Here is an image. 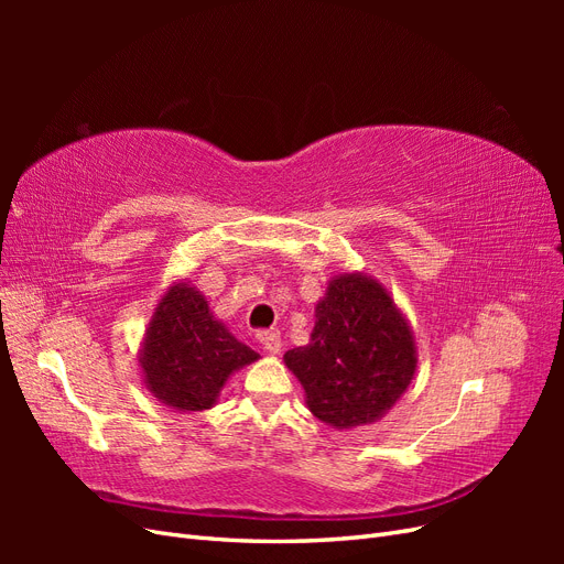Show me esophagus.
I'll use <instances>...</instances> for the list:
<instances>
[{
	"label": "esophagus",
	"mask_w": 564,
	"mask_h": 564,
	"mask_svg": "<svg viewBox=\"0 0 564 564\" xmlns=\"http://www.w3.org/2000/svg\"><path fill=\"white\" fill-rule=\"evenodd\" d=\"M259 344L263 346V350L268 355H278L280 348H282V338L278 332H261L259 334Z\"/></svg>",
	"instance_id": "obj_1"
}]
</instances>
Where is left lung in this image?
I'll return each instance as SVG.
<instances>
[{"instance_id":"left-lung-1","label":"left lung","mask_w":564,"mask_h":564,"mask_svg":"<svg viewBox=\"0 0 564 564\" xmlns=\"http://www.w3.org/2000/svg\"><path fill=\"white\" fill-rule=\"evenodd\" d=\"M305 404L336 431L381 421L412 383L419 352L412 324L367 272H340L315 303L308 346L284 352Z\"/></svg>"}]
</instances>
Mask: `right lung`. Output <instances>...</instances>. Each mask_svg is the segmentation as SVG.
<instances>
[{
  "label": "right lung",
  "mask_w": 564,
  "mask_h": 564,
  "mask_svg": "<svg viewBox=\"0 0 564 564\" xmlns=\"http://www.w3.org/2000/svg\"><path fill=\"white\" fill-rule=\"evenodd\" d=\"M187 280L160 296L139 350L145 390L176 412L212 409L235 371L259 360Z\"/></svg>",
  "instance_id": "right-lung-1"
}]
</instances>
